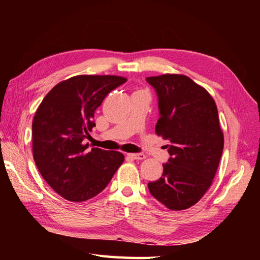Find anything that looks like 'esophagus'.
Wrapping results in <instances>:
<instances>
[{"label":"esophagus","instance_id":"1","mask_svg":"<svg viewBox=\"0 0 260 260\" xmlns=\"http://www.w3.org/2000/svg\"><path fill=\"white\" fill-rule=\"evenodd\" d=\"M128 157L133 158V159H136V160H142L146 158V155H144V153H128Z\"/></svg>","mask_w":260,"mask_h":260}]
</instances>
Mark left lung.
<instances>
[{
	"mask_svg": "<svg viewBox=\"0 0 260 260\" xmlns=\"http://www.w3.org/2000/svg\"><path fill=\"white\" fill-rule=\"evenodd\" d=\"M158 96L156 134L166 140L169 162L149 182L155 199L173 211L195 205L208 191L223 149L217 105L208 90L182 74L149 77Z\"/></svg>",
	"mask_w": 260,
	"mask_h": 260,
	"instance_id": "8db88e82",
	"label": "left lung"
}]
</instances>
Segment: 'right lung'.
Listing matches in <instances>:
<instances>
[{
  "mask_svg": "<svg viewBox=\"0 0 260 260\" xmlns=\"http://www.w3.org/2000/svg\"><path fill=\"white\" fill-rule=\"evenodd\" d=\"M126 81L118 76H76L57 83L39 105L32 124L33 158L43 179L63 199H93L125 160L119 151H88L85 139L95 127V110Z\"/></svg>",
  "mask_w": 260,
  "mask_h": 260,
  "instance_id": "1",
  "label": "right lung"
}]
</instances>
